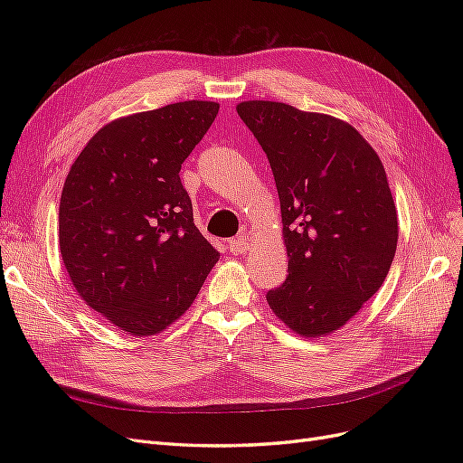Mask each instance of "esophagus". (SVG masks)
<instances>
[{"label":"esophagus","instance_id":"obj_1","mask_svg":"<svg viewBox=\"0 0 463 463\" xmlns=\"http://www.w3.org/2000/svg\"><path fill=\"white\" fill-rule=\"evenodd\" d=\"M247 250H249L247 235H240V237H235V240L230 241V253H233V255H247Z\"/></svg>","mask_w":463,"mask_h":463}]
</instances>
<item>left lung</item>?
Returning a JSON list of instances; mask_svg holds the SVG:
<instances>
[{
	"label": "left lung",
	"mask_w": 463,
	"mask_h": 463,
	"mask_svg": "<svg viewBox=\"0 0 463 463\" xmlns=\"http://www.w3.org/2000/svg\"><path fill=\"white\" fill-rule=\"evenodd\" d=\"M269 156L288 253L272 313L303 338H325L381 289L398 245L384 165L344 119L284 102L235 106Z\"/></svg>",
	"instance_id": "left-lung-1"
}]
</instances>
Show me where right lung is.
Listing matches in <instances>:
<instances>
[{
	"label": "right lung",
	"instance_id": "right-lung-1",
	"mask_svg": "<svg viewBox=\"0 0 463 463\" xmlns=\"http://www.w3.org/2000/svg\"><path fill=\"white\" fill-rule=\"evenodd\" d=\"M220 104L185 100L106 123L73 162L60 201V250L90 309L131 335L184 315L218 262L193 222L181 164Z\"/></svg>",
	"mask_w": 463,
	"mask_h": 463
}]
</instances>
